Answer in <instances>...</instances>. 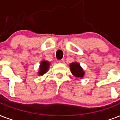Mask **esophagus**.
I'll list each match as a JSON object with an SVG mask.
<instances>
[{"instance_id":"34e87169","label":"esophagus","mask_w":120,"mask_h":120,"mask_svg":"<svg viewBox=\"0 0 120 120\" xmlns=\"http://www.w3.org/2000/svg\"><path fill=\"white\" fill-rule=\"evenodd\" d=\"M59 63H61V64H64V59H61V60H59Z\"/></svg>"}]
</instances>
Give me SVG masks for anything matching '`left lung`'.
<instances>
[{
  "mask_svg": "<svg viewBox=\"0 0 120 120\" xmlns=\"http://www.w3.org/2000/svg\"><path fill=\"white\" fill-rule=\"evenodd\" d=\"M70 70L71 73L75 77H77L79 78H83L84 74H85L80 64L78 63H76V62L70 64Z\"/></svg>",
  "mask_w": 120,
  "mask_h": 120,
  "instance_id": "obj_1",
  "label": "left lung"
}]
</instances>
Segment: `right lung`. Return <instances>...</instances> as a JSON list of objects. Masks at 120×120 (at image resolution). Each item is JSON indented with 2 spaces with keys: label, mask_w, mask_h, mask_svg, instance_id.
Wrapping results in <instances>:
<instances>
[{
  "label": "right lung",
  "mask_w": 120,
  "mask_h": 120,
  "mask_svg": "<svg viewBox=\"0 0 120 120\" xmlns=\"http://www.w3.org/2000/svg\"><path fill=\"white\" fill-rule=\"evenodd\" d=\"M49 64L50 63L48 61H44V60L41 61V64H40L39 71L38 72V75L42 76L44 74H45L47 71H48V69H49Z\"/></svg>",
  "instance_id": "add662e5"
}]
</instances>
